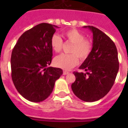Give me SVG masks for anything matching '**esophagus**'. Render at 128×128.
<instances>
[{
  "label": "esophagus",
  "mask_w": 128,
  "mask_h": 128,
  "mask_svg": "<svg viewBox=\"0 0 128 128\" xmlns=\"http://www.w3.org/2000/svg\"><path fill=\"white\" fill-rule=\"evenodd\" d=\"M68 73H69V72H68V71H66V70H64L63 71V75H66V74H68Z\"/></svg>",
  "instance_id": "obj_1"
}]
</instances>
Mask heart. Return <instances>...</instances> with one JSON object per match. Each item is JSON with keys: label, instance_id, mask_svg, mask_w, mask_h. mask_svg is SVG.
I'll list each match as a JSON object with an SVG mask.
<instances>
[{"label": "heart", "instance_id": "b5f03b06", "mask_svg": "<svg viewBox=\"0 0 128 128\" xmlns=\"http://www.w3.org/2000/svg\"><path fill=\"white\" fill-rule=\"evenodd\" d=\"M68 42L72 44L70 49L71 54H62L54 60V65L65 70H69L78 63V58L84 61L91 53L93 44L90 40L85 38L83 33L76 29H70L63 33ZM50 46L55 52H60L63 46V40L58 35H53L50 39Z\"/></svg>", "mask_w": 128, "mask_h": 128}]
</instances>
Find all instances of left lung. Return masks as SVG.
<instances>
[{"instance_id": "1", "label": "left lung", "mask_w": 128, "mask_h": 128, "mask_svg": "<svg viewBox=\"0 0 128 128\" xmlns=\"http://www.w3.org/2000/svg\"><path fill=\"white\" fill-rule=\"evenodd\" d=\"M93 32V47L80 66L83 72H74L72 84L74 94L81 100L94 102L104 97L114 85L119 68L117 47L102 31L93 26H84Z\"/></svg>"}]
</instances>
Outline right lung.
<instances>
[{
  "label": "right lung",
  "instance_id": "add662e5",
  "mask_svg": "<svg viewBox=\"0 0 128 128\" xmlns=\"http://www.w3.org/2000/svg\"><path fill=\"white\" fill-rule=\"evenodd\" d=\"M56 28L47 23L34 26L20 36L12 50L11 78L19 94L31 102L47 99L63 74L60 68L48 67L52 59L50 39Z\"/></svg>",
  "mask_w": 128,
  "mask_h": 128
}]
</instances>
